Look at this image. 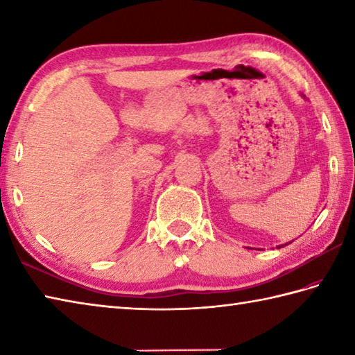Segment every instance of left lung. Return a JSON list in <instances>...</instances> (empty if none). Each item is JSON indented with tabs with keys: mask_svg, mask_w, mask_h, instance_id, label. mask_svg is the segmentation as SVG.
<instances>
[{
	"mask_svg": "<svg viewBox=\"0 0 355 355\" xmlns=\"http://www.w3.org/2000/svg\"><path fill=\"white\" fill-rule=\"evenodd\" d=\"M288 244H290V243H288ZM285 245H286V244H285ZM279 247H284V245H279Z\"/></svg>",
	"mask_w": 355,
	"mask_h": 355,
	"instance_id": "8db88e82",
	"label": "left lung"
}]
</instances>
